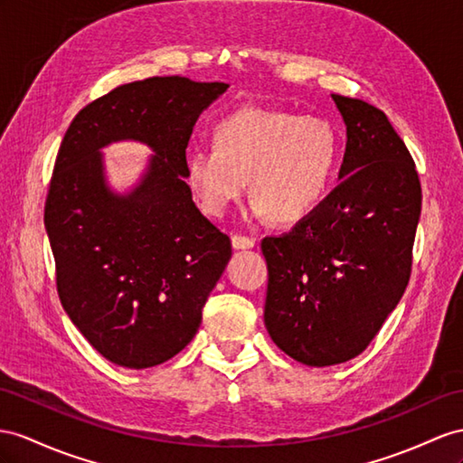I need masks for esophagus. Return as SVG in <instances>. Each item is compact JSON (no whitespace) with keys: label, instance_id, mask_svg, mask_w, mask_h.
Returning <instances> with one entry per match:
<instances>
[{"label":"esophagus","instance_id":"obj_1","mask_svg":"<svg viewBox=\"0 0 463 463\" xmlns=\"http://www.w3.org/2000/svg\"><path fill=\"white\" fill-rule=\"evenodd\" d=\"M231 242H232L234 250H248V248H254V244H256L254 239H248V236H241V234H234Z\"/></svg>","mask_w":463,"mask_h":463}]
</instances>
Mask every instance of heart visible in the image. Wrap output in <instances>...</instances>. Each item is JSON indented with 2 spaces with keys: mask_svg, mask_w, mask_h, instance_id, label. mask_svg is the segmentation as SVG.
<instances>
[{
  "mask_svg": "<svg viewBox=\"0 0 463 463\" xmlns=\"http://www.w3.org/2000/svg\"><path fill=\"white\" fill-rule=\"evenodd\" d=\"M338 160L340 138L326 118L242 108L215 127L213 146L189 152L185 170L205 215L222 217L250 177L254 215L286 227L323 203Z\"/></svg>",
  "mask_w": 463,
  "mask_h": 463,
  "instance_id": "b5f03b06",
  "label": "heart"
}]
</instances>
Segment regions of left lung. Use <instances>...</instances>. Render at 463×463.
Masks as SVG:
<instances>
[{
  "label": "left lung",
  "mask_w": 463,
  "mask_h": 463,
  "mask_svg": "<svg viewBox=\"0 0 463 463\" xmlns=\"http://www.w3.org/2000/svg\"><path fill=\"white\" fill-rule=\"evenodd\" d=\"M346 125L340 184L281 236H266L264 323L305 365L348 362L375 338L411 278L420 182L387 115L333 93Z\"/></svg>",
  "instance_id": "left-lung-1"
}]
</instances>
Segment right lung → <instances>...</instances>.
Instances as JSON below:
<instances>
[{"label": "right lung", "mask_w": 463, "mask_h": 463, "mask_svg": "<svg viewBox=\"0 0 463 463\" xmlns=\"http://www.w3.org/2000/svg\"><path fill=\"white\" fill-rule=\"evenodd\" d=\"M227 88L182 76L118 86L74 117L58 150L44 205L58 298L90 345L128 370L192 342L231 260L229 236L185 184L189 137ZM118 139L155 152L127 194L109 187L100 154Z\"/></svg>", "instance_id": "add662e5"}]
</instances>
